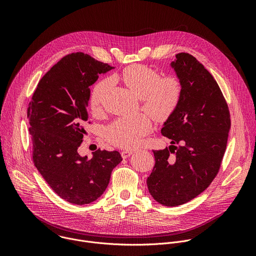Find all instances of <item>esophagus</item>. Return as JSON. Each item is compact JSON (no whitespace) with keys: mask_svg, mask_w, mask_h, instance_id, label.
<instances>
[{"mask_svg":"<svg viewBox=\"0 0 256 256\" xmlns=\"http://www.w3.org/2000/svg\"><path fill=\"white\" fill-rule=\"evenodd\" d=\"M134 151H132V150H126V151H122V157L124 159L128 158L132 154H134Z\"/></svg>","mask_w":256,"mask_h":256,"instance_id":"1","label":"esophagus"}]
</instances>
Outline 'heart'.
I'll list each match as a JSON object with an SVG mask.
<instances>
[{"mask_svg": "<svg viewBox=\"0 0 256 256\" xmlns=\"http://www.w3.org/2000/svg\"><path fill=\"white\" fill-rule=\"evenodd\" d=\"M124 85L142 100V107L154 120H166L174 112L182 96V84L175 76L162 77L159 72L142 64L126 66L120 74ZM112 85L110 79L99 81L93 88L90 106L93 112L101 108L103 98ZM152 128L151 120L144 114L122 118L105 130L106 138L122 148H134Z\"/></svg>", "mask_w": 256, "mask_h": 256, "instance_id": "1", "label": "heart"}]
</instances>
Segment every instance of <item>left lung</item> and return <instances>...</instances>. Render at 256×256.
I'll use <instances>...</instances> for the list:
<instances>
[{"label": "left lung", "instance_id": "1", "mask_svg": "<svg viewBox=\"0 0 256 256\" xmlns=\"http://www.w3.org/2000/svg\"><path fill=\"white\" fill-rule=\"evenodd\" d=\"M170 66L182 84V96L161 130L172 144L153 150L155 166L147 186L156 202L176 206L202 194L218 174L231 120L220 87L194 56L180 52Z\"/></svg>", "mask_w": 256, "mask_h": 256}]
</instances>
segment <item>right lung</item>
Listing matches in <instances>:
<instances>
[{
	"label": "right lung",
	"mask_w": 256,
	"mask_h": 256,
	"mask_svg": "<svg viewBox=\"0 0 256 256\" xmlns=\"http://www.w3.org/2000/svg\"><path fill=\"white\" fill-rule=\"evenodd\" d=\"M112 68L83 52L68 54L42 77L28 105L34 165L52 190L70 204L83 206L99 198L122 161L118 151L97 150L91 159L78 153L86 134L90 86Z\"/></svg>",
	"instance_id": "1"
}]
</instances>
